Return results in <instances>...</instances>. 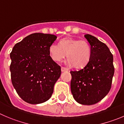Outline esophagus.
Returning a JSON list of instances; mask_svg holds the SVG:
<instances>
[{"mask_svg":"<svg viewBox=\"0 0 124 124\" xmlns=\"http://www.w3.org/2000/svg\"><path fill=\"white\" fill-rule=\"evenodd\" d=\"M61 72H66V71H68V69H67V68H64V67H61Z\"/></svg>","mask_w":124,"mask_h":124,"instance_id":"34e87169","label":"esophagus"}]
</instances>
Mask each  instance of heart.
I'll return each mask as SVG.
<instances>
[{
	"mask_svg": "<svg viewBox=\"0 0 124 124\" xmlns=\"http://www.w3.org/2000/svg\"><path fill=\"white\" fill-rule=\"evenodd\" d=\"M49 50L50 56L55 61H61L66 55L68 64L76 69L86 66L91 57L89 44L85 40L72 38L61 39L59 44H52Z\"/></svg>",
	"mask_w": 124,
	"mask_h": 124,
	"instance_id": "b5f03b06",
	"label": "heart"
}]
</instances>
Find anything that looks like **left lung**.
<instances>
[{
	"mask_svg": "<svg viewBox=\"0 0 124 124\" xmlns=\"http://www.w3.org/2000/svg\"><path fill=\"white\" fill-rule=\"evenodd\" d=\"M91 48L86 66L70 71V89L77 102L85 105L97 103L108 94L114 75L113 56L105 44L91 35H85Z\"/></svg>",
	"mask_w": 124,
	"mask_h": 124,
	"instance_id": "obj_1",
	"label": "left lung"
}]
</instances>
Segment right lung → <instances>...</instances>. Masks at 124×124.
Returning <instances> with one entry per match:
<instances>
[{
	"instance_id": "obj_1",
	"label": "right lung",
	"mask_w": 124,
	"mask_h": 124,
	"mask_svg": "<svg viewBox=\"0 0 124 124\" xmlns=\"http://www.w3.org/2000/svg\"><path fill=\"white\" fill-rule=\"evenodd\" d=\"M56 38L54 35L35 33L14 46L10 54L11 82L25 102L39 104L51 97L61 73L49 50Z\"/></svg>"
}]
</instances>
